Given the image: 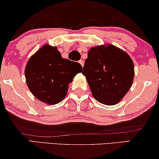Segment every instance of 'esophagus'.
<instances>
[{
  "label": "esophagus",
  "mask_w": 159,
  "mask_h": 159,
  "mask_svg": "<svg viewBox=\"0 0 159 159\" xmlns=\"http://www.w3.org/2000/svg\"><path fill=\"white\" fill-rule=\"evenodd\" d=\"M79 63H80V65H81L82 67L84 66V60H79Z\"/></svg>",
  "instance_id": "34e87169"
}]
</instances>
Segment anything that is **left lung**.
<instances>
[{
    "instance_id": "8db88e82",
    "label": "left lung",
    "mask_w": 159,
    "mask_h": 159,
    "mask_svg": "<svg viewBox=\"0 0 159 159\" xmlns=\"http://www.w3.org/2000/svg\"><path fill=\"white\" fill-rule=\"evenodd\" d=\"M93 97L106 105L121 101L129 90L134 78L133 60L124 51L108 44L89 51L82 72Z\"/></svg>"
}]
</instances>
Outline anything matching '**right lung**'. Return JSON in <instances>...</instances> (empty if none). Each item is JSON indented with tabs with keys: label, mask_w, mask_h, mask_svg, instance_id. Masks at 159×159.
<instances>
[{
	"label": "right lung",
	"mask_w": 159,
	"mask_h": 159,
	"mask_svg": "<svg viewBox=\"0 0 159 159\" xmlns=\"http://www.w3.org/2000/svg\"><path fill=\"white\" fill-rule=\"evenodd\" d=\"M81 71L79 62L62 58L55 47L44 45L26 64V84L37 99L56 104L64 99L69 84Z\"/></svg>",
	"instance_id": "obj_1"
}]
</instances>
